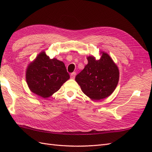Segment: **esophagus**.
Segmentation results:
<instances>
[{
  "label": "esophagus",
  "instance_id": "esophagus-1",
  "mask_svg": "<svg viewBox=\"0 0 152 152\" xmlns=\"http://www.w3.org/2000/svg\"><path fill=\"white\" fill-rule=\"evenodd\" d=\"M75 75H76V73L75 72H73L72 73L70 74V78L72 79H74L75 77Z\"/></svg>",
  "mask_w": 152,
  "mask_h": 152
}]
</instances>
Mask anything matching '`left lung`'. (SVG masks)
Listing matches in <instances>:
<instances>
[{
  "label": "left lung",
  "mask_w": 152,
  "mask_h": 152,
  "mask_svg": "<svg viewBox=\"0 0 152 152\" xmlns=\"http://www.w3.org/2000/svg\"><path fill=\"white\" fill-rule=\"evenodd\" d=\"M98 60L91 56L88 63L75 77L82 92L93 100L108 97L115 89L119 80V70L109 55L102 52Z\"/></svg>",
  "instance_id": "obj_1"
}]
</instances>
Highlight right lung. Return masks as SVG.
I'll return each instance as SVG.
<instances>
[{"mask_svg":"<svg viewBox=\"0 0 152 152\" xmlns=\"http://www.w3.org/2000/svg\"><path fill=\"white\" fill-rule=\"evenodd\" d=\"M69 79L64 63L56 58L50 59L45 51L38 54L26 71V80L30 90L43 98L52 96Z\"/></svg>","mask_w":152,"mask_h":152,"instance_id":"1","label":"right lung"}]
</instances>
